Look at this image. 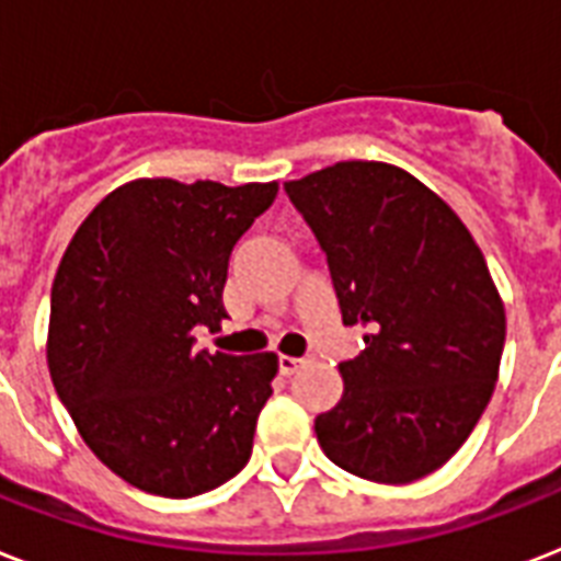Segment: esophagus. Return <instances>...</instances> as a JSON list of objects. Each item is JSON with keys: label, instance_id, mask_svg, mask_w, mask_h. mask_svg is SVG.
<instances>
[{"label": "esophagus", "instance_id": "1", "mask_svg": "<svg viewBox=\"0 0 561 561\" xmlns=\"http://www.w3.org/2000/svg\"><path fill=\"white\" fill-rule=\"evenodd\" d=\"M306 358H290V355H279V373L282 375H294L299 367H306Z\"/></svg>", "mask_w": 561, "mask_h": 561}]
</instances>
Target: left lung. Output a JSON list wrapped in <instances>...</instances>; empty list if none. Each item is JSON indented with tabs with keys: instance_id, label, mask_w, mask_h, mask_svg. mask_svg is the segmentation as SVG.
Here are the masks:
<instances>
[{
	"instance_id": "obj_1",
	"label": "left lung",
	"mask_w": 561,
	"mask_h": 561,
	"mask_svg": "<svg viewBox=\"0 0 561 561\" xmlns=\"http://www.w3.org/2000/svg\"><path fill=\"white\" fill-rule=\"evenodd\" d=\"M329 259L343 325V396L314 419L325 457L375 483H413L451 460L483 416L506 314L457 211L390 162H334L285 183Z\"/></svg>"
}]
</instances>
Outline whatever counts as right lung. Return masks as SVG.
I'll return each instance as SVG.
<instances>
[{
  "mask_svg": "<svg viewBox=\"0 0 561 561\" xmlns=\"http://www.w3.org/2000/svg\"><path fill=\"white\" fill-rule=\"evenodd\" d=\"M279 183L130 180L66 247L46 358L78 434L110 471L162 497L227 483L253 451L279 358L194 350L218 332L232 247Z\"/></svg>",
  "mask_w": 561,
  "mask_h": 561,
  "instance_id": "obj_1",
  "label": "right lung"
}]
</instances>
